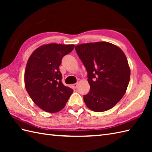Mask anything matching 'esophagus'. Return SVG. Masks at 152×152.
Here are the masks:
<instances>
[{"mask_svg": "<svg viewBox=\"0 0 152 152\" xmlns=\"http://www.w3.org/2000/svg\"><path fill=\"white\" fill-rule=\"evenodd\" d=\"M78 83H74V84H72V87L74 89H76L77 87H78Z\"/></svg>", "mask_w": 152, "mask_h": 152, "instance_id": "obj_1", "label": "esophagus"}]
</instances>
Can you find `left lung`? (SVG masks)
Here are the masks:
<instances>
[{
	"label": "left lung",
	"mask_w": 152,
	"mask_h": 152,
	"mask_svg": "<svg viewBox=\"0 0 152 152\" xmlns=\"http://www.w3.org/2000/svg\"><path fill=\"white\" fill-rule=\"evenodd\" d=\"M88 72L90 91L83 95L91 110H108L124 96L130 80L131 70L123 51L114 44L99 42L75 47Z\"/></svg>",
	"instance_id": "8db88e82"
}]
</instances>
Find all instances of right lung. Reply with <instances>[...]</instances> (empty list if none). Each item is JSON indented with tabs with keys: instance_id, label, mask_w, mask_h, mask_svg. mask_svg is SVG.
I'll list each match as a JSON object with an SVG mask.
<instances>
[{
	"instance_id": "obj_1",
	"label": "right lung",
	"mask_w": 152,
	"mask_h": 152,
	"mask_svg": "<svg viewBox=\"0 0 152 152\" xmlns=\"http://www.w3.org/2000/svg\"><path fill=\"white\" fill-rule=\"evenodd\" d=\"M74 45L49 44L35 50L25 72V86L33 102L44 111L56 113L66 105L73 89L64 86L59 66Z\"/></svg>"
}]
</instances>
